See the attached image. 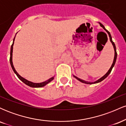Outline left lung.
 Segmentation results:
<instances>
[{
	"label": "left lung",
	"mask_w": 126,
	"mask_h": 126,
	"mask_svg": "<svg viewBox=\"0 0 126 126\" xmlns=\"http://www.w3.org/2000/svg\"><path fill=\"white\" fill-rule=\"evenodd\" d=\"M99 24H100V26H101V27H102V28H103L104 29V30H105V31H106L108 33V35H109V37H110V41L111 42V43H112V46H113V47H114V51H115V55H114V61H113V63H112V65H111V67H110V69H109V70H108L107 73L106 74H105V75H104V76H102V78H100V79H98V80H96V82H86V81H85V80H82V79H79V78H77V77H76V76H74V77H75V78H76V79H77L78 80H79V81H80V82H83V83H86V84H91H91H93V83H98V82H100L102 81V80H103L104 79H105V78H106L107 77V76H108V75H109L110 73H111V70H112V67H114V64H115V62H116V59H117V51H116V47H115V44H114V43L113 41H112V37H111V35L110 33V32H109V31H108L105 28L104 26L103 25H102V24H101V23H99Z\"/></svg>",
	"instance_id": "left-lung-1"
}]
</instances>
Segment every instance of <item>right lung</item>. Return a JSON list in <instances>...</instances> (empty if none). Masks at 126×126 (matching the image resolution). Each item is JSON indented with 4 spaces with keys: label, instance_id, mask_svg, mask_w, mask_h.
<instances>
[{
    "label": "right lung",
    "instance_id": "1",
    "mask_svg": "<svg viewBox=\"0 0 126 126\" xmlns=\"http://www.w3.org/2000/svg\"><path fill=\"white\" fill-rule=\"evenodd\" d=\"M15 38L14 39V42H13V44H12V46H11V56H10V63H11V67H12L13 70H14V72H15V73L16 75V76H18V78L19 79H20V80H21L22 82H24V83L26 85H27L28 86H31V87H32V88H40V87H43V86H45L46 85H47V83H48L49 82H50L51 81V80H53V79H54V76L53 77H52L50 78V79H49L48 80H46V81H45L44 82H41V83H33V82H30V81H28V80H27V79H24V78L21 77V76H20L18 74V73H17V72L16 71L15 68L14 67V65H13V63H12V52H13V46H14V41H15Z\"/></svg>",
    "mask_w": 126,
    "mask_h": 126
}]
</instances>
